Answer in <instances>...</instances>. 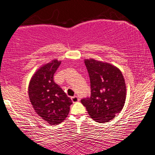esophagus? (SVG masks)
Wrapping results in <instances>:
<instances>
[{"instance_id": "34e87169", "label": "esophagus", "mask_w": 155, "mask_h": 155, "mask_svg": "<svg viewBox=\"0 0 155 155\" xmlns=\"http://www.w3.org/2000/svg\"><path fill=\"white\" fill-rule=\"evenodd\" d=\"M71 101L74 102V103H75V102H77L79 101V99H78V97L77 96H76V95H74V96H73V97H71Z\"/></svg>"}]
</instances>
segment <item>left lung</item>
<instances>
[{
  "label": "left lung",
  "instance_id": "1",
  "mask_svg": "<svg viewBox=\"0 0 155 155\" xmlns=\"http://www.w3.org/2000/svg\"><path fill=\"white\" fill-rule=\"evenodd\" d=\"M91 81L90 97L81 100L89 116L99 123L107 122L121 112L126 101V86L121 71L110 63L85 59Z\"/></svg>",
  "mask_w": 155,
  "mask_h": 155
}]
</instances>
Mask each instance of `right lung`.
I'll return each instance as SVG.
<instances>
[{
  "mask_svg": "<svg viewBox=\"0 0 155 155\" xmlns=\"http://www.w3.org/2000/svg\"><path fill=\"white\" fill-rule=\"evenodd\" d=\"M61 64L55 59L43 64L29 81L28 93L35 112L50 125H58L67 118L72 101L53 81Z\"/></svg>",
  "mask_w": 155,
  "mask_h": 155,
  "instance_id": "right-lung-1",
  "label": "right lung"
}]
</instances>
